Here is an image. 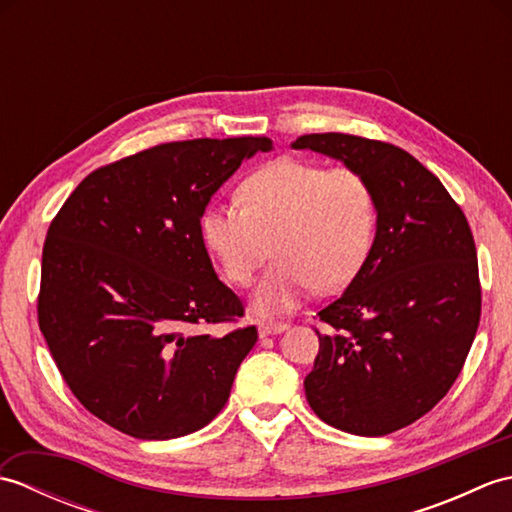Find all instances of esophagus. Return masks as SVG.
I'll use <instances>...</instances> for the list:
<instances>
[{"mask_svg": "<svg viewBox=\"0 0 512 512\" xmlns=\"http://www.w3.org/2000/svg\"><path fill=\"white\" fill-rule=\"evenodd\" d=\"M288 328V323L284 321H275V323H262L259 325V336H270V334H279Z\"/></svg>", "mask_w": 512, "mask_h": 512, "instance_id": "34e87169", "label": "esophagus"}]
</instances>
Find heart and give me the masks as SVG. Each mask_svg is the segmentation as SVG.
<instances>
[{"label":"heart","mask_w":512,"mask_h":512,"mask_svg":"<svg viewBox=\"0 0 512 512\" xmlns=\"http://www.w3.org/2000/svg\"><path fill=\"white\" fill-rule=\"evenodd\" d=\"M239 204H209L200 217L206 250L235 286H248L270 257L277 262L255 292L259 314L295 308L317 286L350 284L372 250L376 193L352 165L281 156L239 184Z\"/></svg>","instance_id":"1"}]
</instances>
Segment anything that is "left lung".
Returning <instances> with one entry per match:
<instances>
[{"label":"left lung","instance_id":"obj_1","mask_svg":"<svg viewBox=\"0 0 512 512\" xmlns=\"http://www.w3.org/2000/svg\"><path fill=\"white\" fill-rule=\"evenodd\" d=\"M292 147L358 167L376 193L372 250L319 310L325 332L303 387L330 427L387 436L436 407L469 356L482 314L471 226L444 184L396 145L330 132Z\"/></svg>","mask_w":512,"mask_h":512}]
</instances>
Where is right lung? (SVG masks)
<instances>
[{
  "label": "right lung",
  "instance_id": "add662e5",
  "mask_svg": "<svg viewBox=\"0 0 512 512\" xmlns=\"http://www.w3.org/2000/svg\"><path fill=\"white\" fill-rule=\"evenodd\" d=\"M268 138L156 145L92 171L50 222L39 330L76 400L138 440L180 438L226 405L257 328L200 235L211 195Z\"/></svg>",
  "mask_w": 512,
  "mask_h": 512
}]
</instances>
